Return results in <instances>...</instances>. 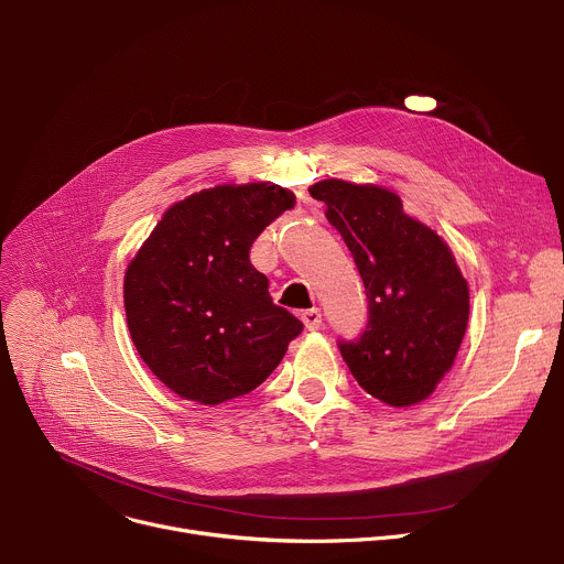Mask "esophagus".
<instances>
[{"instance_id":"obj_1","label":"esophagus","mask_w":564,"mask_h":564,"mask_svg":"<svg viewBox=\"0 0 564 564\" xmlns=\"http://www.w3.org/2000/svg\"><path fill=\"white\" fill-rule=\"evenodd\" d=\"M301 321L307 330H318L321 328V310L318 307H310L301 312Z\"/></svg>"}]
</instances>
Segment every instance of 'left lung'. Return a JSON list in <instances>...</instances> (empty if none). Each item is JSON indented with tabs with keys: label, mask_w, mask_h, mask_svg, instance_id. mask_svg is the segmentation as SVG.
<instances>
[{
	"label": "left lung",
	"mask_w": 564,
	"mask_h": 564,
	"mask_svg": "<svg viewBox=\"0 0 564 564\" xmlns=\"http://www.w3.org/2000/svg\"><path fill=\"white\" fill-rule=\"evenodd\" d=\"M310 196L326 203L366 285L368 326L339 341L344 361L383 404H420L453 368L468 326V283L451 248L390 189L328 178Z\"/></svg>",
	"instance_id": "8db88e82"
}]
</instances>
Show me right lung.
<instances>
[{
    "label": "right lung",
    "instance_id": "obj_1",
    "mask_svg": "<svg viewBox=\"0 0 564 564\" xmlns=\"http://www.w3.org/2000/svg\"><path fill=\"white\" fill-rule=\"evenodd\" d=\"M296 196L272 183L218 185L174 203L124 272V312L149 370L205 406L248 394L303 324L250 263L257 236Z\"/></svg>",
    "mask_w": 564,
    "mask_h": 564
}]
</instances>
